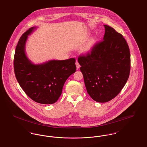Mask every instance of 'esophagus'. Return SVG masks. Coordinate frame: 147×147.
Listing matches in <instances>:
<instances>
[{
    "label": "esophagus",
    "mask_w": 147,
    "mask_h": 147,
    "mask_svg": "<svg viewBox=\"0 0 147 147\" xmlns=\"http://www.w3.org/2000/svg\"><path fill=\"white\" fill-rule=\"evenodd\" d=\"M76 67H77V69H78L80 68V65L79 64V63H78V62H76Z\"/></svg>",
    "instance_id": "esophagus-1"
}]
</instances>
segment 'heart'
Instances as JSON below:
<instances>
[{
  "label": "heart",
  "instance_id": "obj_1",
  "mask_svg": "<svg viewBox=\"0 0 147 147\" xmlns=\"http://www.w3.org/2000/svg\"><path fill=\"white\" fill-rule=\"evenodd\" d=\"M95 43V40L92 38L82 48V52H83L84 53H88L90 52L93 49V47H94Z\"/></svg>",
  "mask_w": 147,
  "mask_h": 147
}]
</instances>
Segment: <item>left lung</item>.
Instances as JSON below:
<instances>
[{"label":"left lung","mask_w":147,"mask_h":147,"mask_svg":"<svg viewBox=\"0 0 147 147\" xmlns=\"http://www.w3.org/2000/svg\"><path fill=\"white\" fill-rule=\"evenodd\" d=\"M103 41L86 56H80L84 83L94 100L106 102L115 98L125 85L131 68L130 52L123 36L104 25Z\"/></svg>","instance_id":"8db88e82"}]
</instances>
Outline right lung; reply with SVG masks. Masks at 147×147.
<instances>
[{
  "label": "right lung",
  "mask_w": 147,
  "mask_h": 147,
  "mask_svg": "<svg viewBox=\"0 0 147 147\" xmlns=\"http://www.w3.org/2000/svg\"><path fill=\"white\" fill-rule=\"evenodd\" d=\"M32 27L21 36L14 55V72L21 88L29 98L42 104L55 103L61 96L68 77L76 71V59L51 60L35 64L25 53V45L36 29Z\"/></svg>",
  "instance_id": "obj_1"
}]
</instances>
